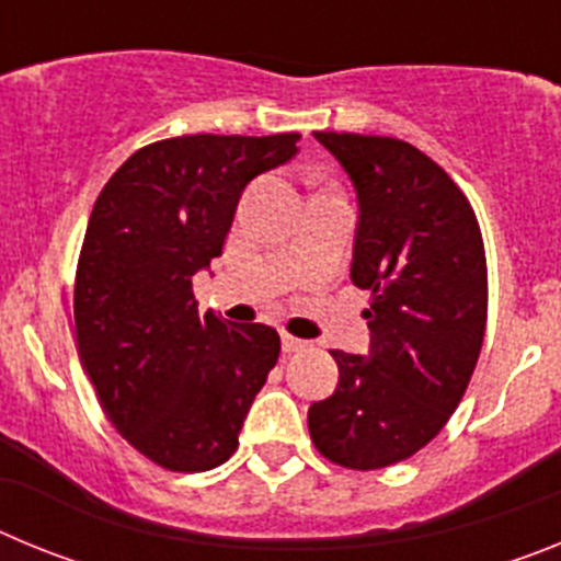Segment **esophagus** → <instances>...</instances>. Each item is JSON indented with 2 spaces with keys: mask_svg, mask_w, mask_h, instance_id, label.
<instances>
[{
  "mask_svg": "<svg viewBox=\"0 0 561 561\" xmlns=\"http://www.w3.org/2000/svg\"><path fill=\"white\" fill-rule=\"evenodd\" d=\"M280 342H284V351L286 354H295V351H304V348H309V342L306 340H297V336H291V334H280Z\"/></svg>",
  "mask_w": 561,
  "mask_h": 561,
  "instance_id": "esophagus-1",
  "label": "esophagus"
}]
</instances>
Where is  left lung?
Wrapping results in <instances>:
<instances>
[{"label": "left lung", "mask_w": 561, "mask_h": 561, "mask_svg": "<svg viewBox=\"0 0 561 561\" xmlns=\"http://www.w3.org/2000/svg\"><path fill=\"white\" fill-rule=\"evenodd\" d=\"M314 137L359 202L351 280L370 291V351H331L340 385L309 408V433L320 455L368 472L427 447L463 399L485 331L483 238L449 173L410 142Z\"/></svg>", "instance_id": "left-lung-1"}]
</instances>
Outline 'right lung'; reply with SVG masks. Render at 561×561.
I'll use <instances>...</instances> for the list:
<instances>
[{
  "label": "right lung",
  "mask_w": 561,
  "mask_h": 561,
  "mask_svg": "<svg viewBox=\"0 0 561 561\" xmlns=\"http://www.w3.org/2000/svg\"><path fill=\"white\" fill-rule=\"evenodd\" d=\"M300 134H185L134 151L98 196L76 275L83 370L114 430L171 472L238 447L280 336L199 317L193 275L221 255L238 199L297 153Z\"/></svg>",
  "instance_id": "1"
}]
</instances>
